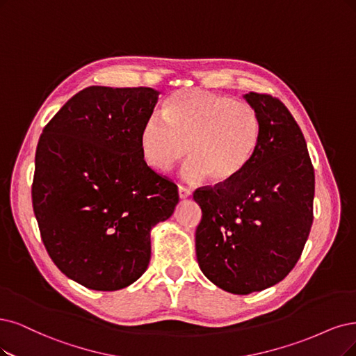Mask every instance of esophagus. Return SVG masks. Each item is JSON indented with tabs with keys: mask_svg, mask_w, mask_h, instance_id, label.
Here are the masks:
<instances>
[{
	"mask_svg": "<svg viewBox=\"0 0 356 356\" xmlns=\"http://www.w3.org/2000/svg\"><path fill=\"white\" fill-rule=\"evenodd\" d=\"M191 196V191L185 186H179V198L180 200H186Z\"/></svg>",
	"mask_w": 356,
	"mask_h": 356,
	"instance_id": "1",
	"label": "esophagus"
}]
</instances>
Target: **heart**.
I'll use <instances>...</instances> for the list:
<instances>
[{"label": "heart", "instance_id": "obj_1", "mask_svg": "<svg viewBox=\"0 0 356 356\" xmlns=\"http://www.w3.org/2000/svg\"><path fill=\"white\" fill-rule=\"evenodd\" d=\"M163 115H151L140 131V151L152 168L168 171L189 151L181 170L188 181L238 177L259 143V117L252 105L204 89L171 95Z\"/></svg>", "mask_w": 356, "mask_h": 356}]
</instances>
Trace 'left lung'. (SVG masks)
Wrapping results in <instances>:
<instances>
[{"label":"left lung","instance_id":"left-lung-1","mask_svg":"<svg viewBox=\"0 0 356 356\" xmlns=\"http://www.w3.org/2000/svg\"><path fill=\"white\" fill-rule=\"evenodd\" d=\"M243 98L259 117L251 163L233 180L193 193L202 209L200 268L234 295L264 291L291 273L312 226L315 189L305 138L284 104L257 92Z\"/></svg>","mask_w":356,"mask_h":356}]
</instances>
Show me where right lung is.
Masks as SVG:
<instances>
[{
    "label": "right lung",
    "mask_w": 356,
    "mask_h": 356,
    "mask_svg": "<svg viewBox=\"0 0 356 356\" xmlns=\"http://www.w3.org/2000/svg\"><path fill=\"white\" fill-rule=\"evenodd\" d=\"M160 92L89 86L63 105L38 142L33 213L58 270L92 291L135 283L151 230L175 213L177 186L145 163L140 131Z\"/></svg>",
    "instance_id": "add662e5"
}]
</instances>
